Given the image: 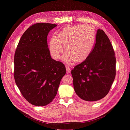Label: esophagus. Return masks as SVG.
<instances>
[{"label": "esophagus", "mask_w": 130, "mask_h": 130, "mask_svg": "<svg viewBox=\"0 0 130 130\" xmlns=\"http://www.w3.org/2000/svg\"><path fill=\"white\" fill-rule=\"evenodd\" d=\"M66 72L67 73H69L71 71V68L69 67L66 66Z\"/></svg>", "instance_id": "esophagus-1"}]
</instances>
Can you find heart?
Segmentation results:
<instances>
[{
  "label": "heart",
  "instance_id": "heart-1",
  "mask_svg": "<svg viewBox=\"0 0 130 130\" xmlns=\"http://www.w3.org/2000/svg\"><path fill=\"white\" fill-rule=\"evenodd\" d=\"M96 39L94 27L89 24L67 27L61 30L56 36H52L49 42V50L52 58L59 60L66 52L63 61L67 64L75 62L81 63L90 56Z\"/></svg>",
  "mask_w": 130,
  "mask_h": 130
}]
</instances>
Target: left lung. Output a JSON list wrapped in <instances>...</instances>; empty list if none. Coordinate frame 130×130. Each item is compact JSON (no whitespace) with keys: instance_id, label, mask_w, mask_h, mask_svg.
Instances as JSON below:
<instances>
[{"instance_id":"8db88e82","label":"left lung","mask_w":130,"mask_h":130,"mask_svg":"<svg viewBox=\"0 0 130 130\" xmlns=\"http://www.w3.org/2000/svg\"><path fill=\"white\" fill-rule=\"evenodd\" d=\"M76 94L86 101L104 98L116 76V58L111 43L105 32L97 30L96 43L89 57L71 71Z\"/></svg>"}]
</instances>
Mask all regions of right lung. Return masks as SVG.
<instances>
[{"instance_id":"add662e5","label":"right lung","mask_w":130,"mask_h":130,"mask_svg":"<svg viewBox=\"0 0 130 130\" xmlns=\"http://www.w3.org/2000/svg\"><path fill=\"white\" fill-rule=\"evenodd\" d=\"M57 26H31L22 36L15 51V83L24 97L35 106H45L53 100L66 73L64 65L51 58L48 47V34Z\"/></svg>"}]
</instances>
